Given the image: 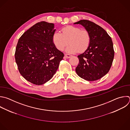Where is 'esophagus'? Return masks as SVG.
<instances>
[{
  "label": "esophagus",
  "mask_w": 130,
  "mask_h": 130,
  "mask_svg": "<svg viewBox=\"0 0 130 130\" xmlns=\"http://www.w3.org/2000/svg\"><path fill=\"white\" fill-rule=\"evenodd\" d=\"M72 56L71 55H69V54H65V58H70V57H71Z\"/></svg>",
  "instance_id": "34e87169"
}]
</instances>
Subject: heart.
I'll return each mask as SVG.
<instances>
[{
	"mask_svg": "<svg viewBox=\"0 0 130 130\" xmlns=\"http://www.w3.org/2000/svg\"><path fill=\"white\" fill-rule=\"evenodd\" d=\"M61 32L56 31L53 35V42L59 51H62L68 44L67 52L71 53H82L87 50L91 42V37L86 30L74 26H67L61 29Z\"/></svg>",
	"mask_w": 130,
	"mask_h": 130,
	"instance_id": "1",
	"label": "heart"
}]
</instances>
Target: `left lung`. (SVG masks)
Returning a JSON list of instances; mask_svg holds the SVG:
<instances>
[{
  "mask_svg": "<svg viewBox=\"0 0 130 130\" xmlns=\"http://www.w3.org/2000/svg\"><path fill=\"white\" fill-rule=\"evenodd\" d=\"M80 24L91 37L90 44L86 51L77 56L79 63L75 68L77 75L88 81L100 79L109 71L114 57L112 39L100 26L87 20H81Z\"/></svg>",
  "mask_w": 130,
  "mask_h": 130,
  "instance_id": "1",
  "label": "left lung"
}]
</instances>
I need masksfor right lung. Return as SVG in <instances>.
<instances>
[{
    "label": "right lung",
    "instance_id": "obj_1",
    "mask_svg": "<svg viewBox=\"0 0 130 130\" xmlns=\"http://www.w3.org/2000/svg\"><path fill=\"white\" fill-rule=\"evenodd\" d=\"M55 30L54 24L41 21L24 32L17 43L15 58L19 71L35 85L50 80L64 56L53 42Z\"/></svg>",
    "mask_w": 130,
    "mask_h": 130
}]
</instances>
